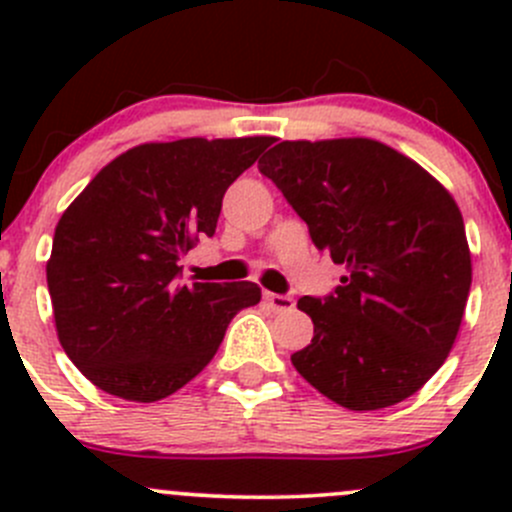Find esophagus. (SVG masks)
I'll use <instances>...</instances> for the list:
<instances>
[{
  "instance_id": "obj_1",
  "label": "esophagus",
  "mask_w": 512,
  "mask_h": 512,
  "mask_svg": "<svg viewBox=\"0 0 512 512\" xmlns=\"http://www.w3.org/2000/svg\"><path fill=\"white\" fill-rule=\"evenodd\" d=\"M265 302L270 304V307H272V312H277V314L292 312V309H294V299L289 297V294H275V292H265Z\"/></svg>"
}]
</instances>
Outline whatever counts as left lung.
<instances>
[{"label": "left lung", "instance_id": "obj_1", "mask_svg": "<svg viewBox=\"0 0 512 512\" xmlns=\"http://www.w3.org/2000/svg\"><path fill=\"white\" fill-rule=\"evenodd\" d=\"M317 250L342 265L334 294L302 297L314 322L292 364L349 411L416 394L451 354L471 292L453 195L416 160L371 138L282 141L260 158Z\"/></svg>", "mask_w": 512, "mask_h": 512}]
</instances>
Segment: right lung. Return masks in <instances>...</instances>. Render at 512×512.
Here are the masks:
<instances>
[{"label":"right lung","instance_id":"obj_1","mask_svg":"<svg viewBox=\"0 0 512 512\" xmlns=\"http://www.w3.org/2000/svg\"><path fill=\"white\" fill-rule=\"evenodd\" d=\"M272 136L141 143L64 210L46 262L59 342L106 394L151 404L210 364L255 282L180 285L178 260L215 235L223 195Z\"/></svg>","mask_w":512,"mask_h":512}]
</instances>
